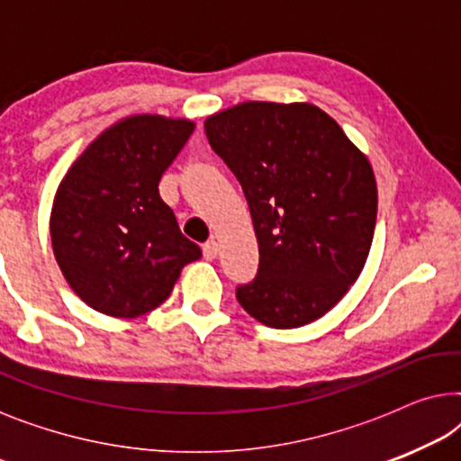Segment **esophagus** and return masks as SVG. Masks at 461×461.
<instances>
[{"mask_svg":"<svg viewBox=\"0 0 461 461\" xmlns=\"http://www.w3.org/2000/svg\"><path fill=\"white\" fill-rule=\"evenodd\" d=\"M216 256H218V243L216 241H207L205 245H203V258L205 260H216Z\"/></svg>","mask_w":461,"mask_h":461,"instance_id":"1","label":"esophagus"}]
</instances>
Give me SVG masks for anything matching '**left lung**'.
Listing matches in <instances>:
<instances>
[{"mask_svg": "<svg viewBox=\"0 0 461 461\" xmlns=\"http://www.w3.org/2000/svg\"><path fill=\"white\" fill-rule=\"evenodd\" d=\"M205 134L241 182L260 248L239 304L275 330L321 319L363 273L374 241L367 155L311 103L249 100L207 117Z\"/></svg>", "mask_w": 461, "mask_h": 461, "instance_id": "8db88e82", "label": "left lung"}]
</instances>
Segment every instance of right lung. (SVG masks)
Returning a JSON list of instances; mask_svg holds the SVG:
<instances>
[{
    "label": "right lung",
    "mask_w": 461,
    "mask_h": 461,
    "mask_svg": "<svg viewBox=\"0 0 461 461\" xmlns=\"http://www.w3.org/2000/svg\"><path fill=\"white\" fill-rule=\"evenodd\" d=\"M194 122L130 115L94 138L56 188L50 237L65 279L94 311L142 317L169 298L201 258L163 203L159 180Z\"/></svg>",
    "instance_id": "obj_1"
}]
</instances>
